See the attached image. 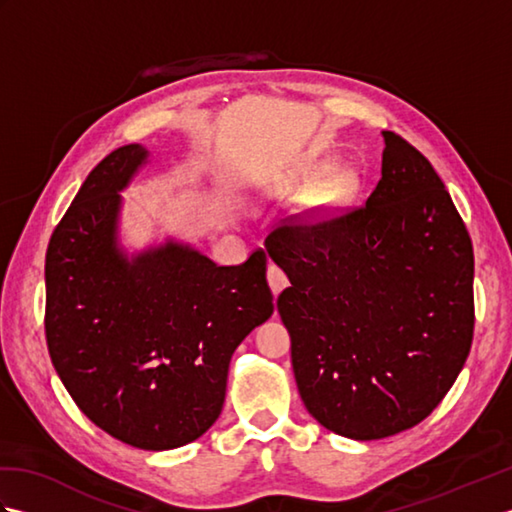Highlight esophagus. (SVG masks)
Wrapping results in <instances>:
<instances>
[{"label": "esophagus", "instance_id": "esophagus-1", "mask_svg": "<svg viewBox=\"0 0 512 512\" xmlns=\"http://www.w3.org/2000/svg\"><path fill=\"white\" fill-rule=\"evenodd\" d=\"M268 284H270V290H273L275 295H279V292L288 286V275L277 264H270L268 266Z\"/></svg>", "mask_w": 512, "mask_h": 512}]
</instances>
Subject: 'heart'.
<instances>
[{"label":"heart","instance_id":"obj_1","mask_svg":"<svg viewBox=\"0 0 512 512\" xmlns=\"http://www.w3.org/2000/svg\"><path fill=\"white\" fill-rule=\"evenodd\" d=\"M325 169H328V171H332V165H328V167H325Z\"/></svg>","mask_w":512,"mask_h":512}]
</instances>
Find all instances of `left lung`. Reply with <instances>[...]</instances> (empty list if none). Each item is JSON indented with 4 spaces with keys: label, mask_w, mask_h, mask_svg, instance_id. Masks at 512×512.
Returning <instances> with one entry per match:
<instances>
[{
    "label": "left lung",
    "mask_w": 512,
    "mask_h": 512,
    "mask_svg": "<svg viewBox=\"0 0 512 512\" xmlns=\"http://www.w3.org/2000/svg\"><path fill=\"white\" fill-rule=\"evenodd\" d=\"M383 178L365 206L284 226L266 250L290 286L277 299L310 416L339 436L416 427L462 372L473 339V246L444 182L383 132Z\"/></svg>",
    "instance_id": "left-lung-1"
}]
</instances>
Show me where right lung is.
Masks as SVG:
<instances>
[{"mask_svg": "<svg viewBox=\"0 0 512 512\" xmlns=\"http://www.w3.org/2000/svg\"><path fill=\"white\" fill-rule=\"evenodd\" d=\"M151 165L132 143L96 165L54 228L46 253L52 365L96 427L136 449L198 440L220 418L228 363L270 319L266 253L217 266L167 235L123 244V191Z\"/></svg>", "mask_w": 512, "mask_h": 512, "instance_id": "right-lung-1", "label": "right lung"}]
</instances>
